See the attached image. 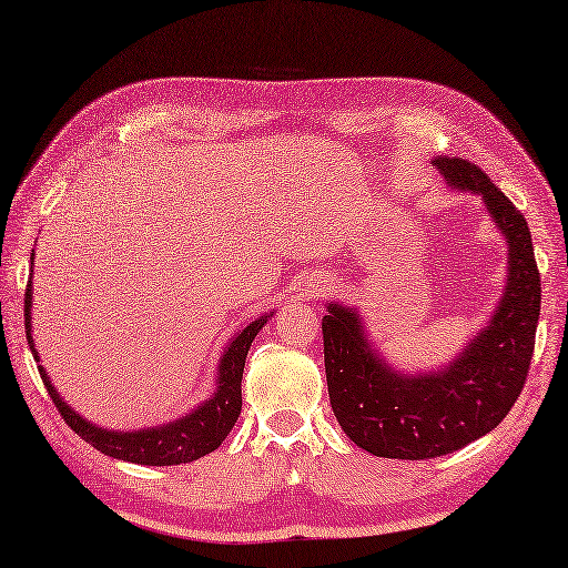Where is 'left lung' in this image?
<instances>
[{
    "instance_id": "obj_1",
    "label": "left lung",
    "mask_w": 568,
    "mask_h": 568,
    "mask_svg": "<svg viewBox=\"0 0 568 568\" xmlns=\"http://www.w3.org/2000/svg\"><path fill=\"white\" fill-rule=\"evenodd\" d=\"M454 187L484 195L510 248V277L490 327L449 368L397 376L371 352L352 310L329 305L322 320L324 371L342 429L361 449L385 458H434L496 429L520 397L535 354L541 285L525 214L466 159L437 155Z\"/></svg>"
}]
</instances>
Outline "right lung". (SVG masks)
Wrapping results in <instances>:
<instances>
[{"label":"right lung","instance_id":"1","mask_svg":"<svg viewBox=\"0 0 568 568\" xmlns=\"http://www.w3.org/2000/svg\"><path fill=\"white\" fill-rule=\"evenodd\" d=\"M23 322H27V339L31 346L33 358L39 361V352L33 348L31 339V277L27 285V297H23ZM265 324V317L251 322L246 329H241L234 342L222 356L220 364V385L216 393L207 403L200 405L195 413L187 417H180L171 425H163L159 429H143V432H106L102 427H94L90 422H84L75 409H70L58 393L53 390L51 381H48L45 371L39 366L41 381L45 385L48 395L55 403L60 417L68 422V427L80 434V437L92 444L94 449L122 458V462L143 464V466H178L190 464L200 456H207L220 446L226 434L232 432L234 422L241 415V376H244L246 354L251 348V342L256 339L258 329Z\"/></svg>","mask_w":568,"mask_h":568}]
</instances>
